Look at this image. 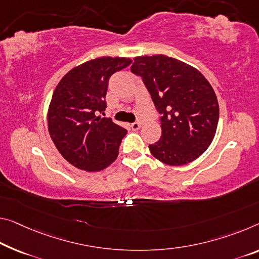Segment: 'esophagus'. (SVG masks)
Masks as SVG:
<instances>
[{
	"label": "esophagus",
	"instance_id": "obj_1",
	"mask_svg": "<svg viewBox=\"0 0 259 259\" xmlns=\"http://www.w3.org/2000/svg\"><path fill=\"white\" fill-rule=\"evenodd\" d=\"M131 127H132L133 131H138L141 127V122L140 121H134L133 124L131 125Z\"/></svg>",
	"mask_w": 259,
	"mask_h": 259
}]
</instances>
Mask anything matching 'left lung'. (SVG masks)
<instances>
[{
  "instance_id": "1",
  "label": "left lung",
  "mask_w": 259,
  "mask_h": 259,
  "mask_svg": "<svg viewBox=\"0 0 259 259\" xmlns=\"http://www.w3.org/2000/svg\"><path fill=\"white\" fill-rule=\"evenodd\" d=\"M131 69L141 76L161 114L162 135L149 145L150 153L169 165L196 160L217 132L219 104L212 85L196 68L165 55L135 58Z\"/></svg>"
}]
</instances>
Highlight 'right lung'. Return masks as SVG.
<instances>
[{"label": "right lung", "instance_id": "right-lung-1", "mask_svg": "<svg viewBox=\"0 0 259 259\" xmlns=\"http://www.w3.org/2000/svg\"><path fill=\"white\" fill-rule=\"evenodd\" d=\"M131 63L126 58L95 59L68 71L55 88L49 109L50 135L76 168L99 171L118 157L127 131L97 114L106 109L110 77Z\"/></svg>", "mask_w": 259, "mask_h": 259}]
</instances>
